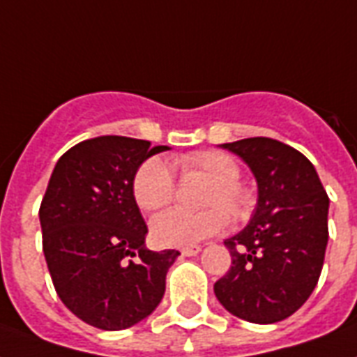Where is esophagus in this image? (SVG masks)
Here are the masks:
<instances>
[{"instance_id":"34e87169","label":"esophagus","mask_w":357,"mask_h":357,"mask_svg":"<svg viewBox=\"0 0 357 357\" xmlns=\"http://www.w3.org/2000/svg\"><path fill=\"white\" fill-rule=\"evenodd\" d=\"M199 251H201V248H199V245H192V248H184L181 253L184 257H193V255H197Z\"/></svg>"}]
</instances>
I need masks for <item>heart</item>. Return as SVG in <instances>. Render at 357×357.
Returning a JSON list of instances; mask_svg holds the SVG:
<instances>
[{"label":"heart","mask_w":357,"mask_h":357,"mask_svg":"<svg viewBox=\"0 0 357 357\" xmlns=\"http://www.w3.org/2000/svg\"><path fill=\"white\" fill-rule=\"evenodd\" d=\"M182 175L201 173L212 182L201 212L181 208L165 210L151 222V236L165 248H192L203 240L222 233L227 227L226 210L233 222L250 216L255 197L248 186L240 182V165L233 156L220 151H204L182 156L175 162ZM132 195L143 212L164 208L175 197V176L162 158H149L137 167L132 181Z\"/></svg>","instance_id":"obj_1"}]
</instances>
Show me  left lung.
<instances>
[{"mask_svg": "<svg viewBox=\"0 0 357 357\" xmlns=\"http://www.w3.org/2000/svg\"><path fill=\"white\" fill-rule=\"evenodd\" d=\"M220 147L250 167L259 197L250 223L223 242L231 268L214 294L234 317L273 324L296 313L319 283L330 199L314 165L281 141L248 137Z\"/></svg>", "mask_w": 357, "mask_h": 357, "instance_id": "8db88e82", "label": "left lung"}]
</instances>
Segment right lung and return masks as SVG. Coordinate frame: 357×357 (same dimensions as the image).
I'll return each instance as SVG.
<instances>
[{
  "instance_id": "add662e5",
  "label": "right lung",
  "mask_w": 357,
  "mask_h": 357,
  "mask_svg": "<svg viewBox=\"0 0 357 357\" xmlns=\"http://www.w3.org/2000/svg\"><path fill=\"white\" fill-rule=\"evenodd\" d=\"M164 151L169 147L100 135L66 151L50 176L38 210L50 275L61 302L100 330H126L147 319L181 255L145 248L147 225L132 195L137 167Z\"/></svg>"
}]
</instances>
